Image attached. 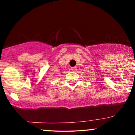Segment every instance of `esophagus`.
Masks as SVG:
<instances>
[{
    "instance_id": "1",
    "label": "esophagus",
    "mask_w": 135,
    "mask_h": 135,
    "mask_svg": "<svg viewBox=\"0 0 135 135\" xmlns=\"http://www.w3.org/2000/svg\"><path fill=\"white\" fill-rule=\"evenodd\" d=\"M71 70H72V71H75L77 70V68L76 67H72L71 68Z\"/></svg>"
}]
</instances>
